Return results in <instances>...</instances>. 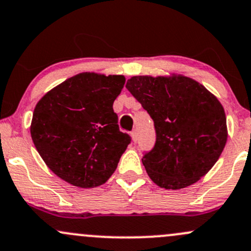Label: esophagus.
Listing matches in <instances>:
<instances>
[{
  "label": "esophagus",
  "mask_w": 251,
  "mask_h": 251,
  "mask_svg": "<svg viewBox=\"0 0 251 251\" xmlns=\"http://www.w3.org/2000/svg\"><path fill=\"white\" fill-rule=\"evenodd\" d=\"M131 137H132V140H133L134 143H136L137 140H138V133H137L136 130H133V131L131 132Z\"/></svg>",
  "instance_id": "obj_1"
}]
</instances>
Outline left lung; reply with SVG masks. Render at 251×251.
I'll list each match as a JSON object with an SVG mask.
<instances>
[{"label": "left lung", "instance_id": "left-lung-1", "mask_svg": "<svg viewBox=\"0 0 251 251\" xmlns=\"http://www.w3.org/2000/svg\"><path fill=\"white\" fill-rule=\"evenodd\" d=\"M126 88L153 120L155 145L142 158L151 180L162 188L181 189L207 174L227 139L218 99L184 76H134Z\"/></svg>", "mask_w": 251, "mask_h": 251}]
</instances>
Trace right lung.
Returning a JSON list of instances; mask_svg holds the SVG:
<instances>
[{
	"instance_id": "right-lung-1",
	"label": "right lung",
	"mask_w": 251,
	"mask_h": 251,
	"mask_svg": "<svg viewBox=\"0 0 251 251\" xmlns=\"http://www.w3.org/2000/svg\"><path fill=\"white\" fill-rule=\"evenodd\" d=\"M125 84L121 75L83 73L37 103L31 136L41 158L62 180L81 188L101 186L131 143L119 130L113 102Z\"/></svg>"
}]
</instances>
